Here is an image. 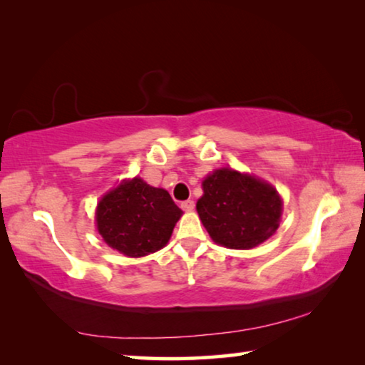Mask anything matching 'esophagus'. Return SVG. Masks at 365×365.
Here are the masks:
<instances>
[{
	"label": "esophagus",
	"mask_w": 365,
	"mask_h": 365,
	"mask_svg": "<svg viewBox=\"0 0 365 365\" xmlns=\"http://www.w3.org/2000/svg\"><path fill=\"white\" fill-rule=\"evenodd\" d=\"M180 206H182L183 211H193V209H195V201L193 200H187V201H183Z\"/></svg>",
	"instance_id": "esophagus-1"
}]
</instances>
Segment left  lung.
<instances>
[{"instance_id":"obj_1","label":"left lung","mask_w":365,"mask_h":365,"mask_svg":"<svg viewBox=\"0 0 365 365\" xmlns=\"http://www.w3.org/2000/svg\"><path fill=\"white\" fill-rule=\"evenodd\" d=\"M202 190L196 209L215 243L250 250L279 228L280 196L265 182L220 169L202 182Z\"/></svg>"}]
</instances>
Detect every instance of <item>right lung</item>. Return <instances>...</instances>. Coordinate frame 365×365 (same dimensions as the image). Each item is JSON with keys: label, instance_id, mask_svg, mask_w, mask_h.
Returning <instances> with one entry per match:
<instances>
[{"label": "right lung", "instance_id": "obj_1", "mask_svg": "<svg viewBox=\"0 0 365 365\" xmlns=\"http://www.w3.org/2000/svg\"><path fill=\"white\" fill-rule=\"evenodd\" d=\"M182 214L168 191L137 177L100 201L98 232L110 248L140 257L165 246Z\"/></svg>", "mask_w": 365, "mask_h": 365}]
</instances>
